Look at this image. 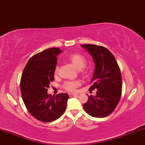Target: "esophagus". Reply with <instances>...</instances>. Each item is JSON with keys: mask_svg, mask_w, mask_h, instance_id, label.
<instances>
[{"mask_svg": "<svg viewBox=\"0 0 145 145\" xmlns=\"http://www.w3.org/2000/svg\"><path fill=\"white\" fill-rule=\"evenodd\" d=\"M78 94H77V93H69V96L71 97V96H78Z\"/></svg>", "mask_w": 145, "mask_h": 145, "instance_id": "obj_1", "label": "esophagus"}]
</instances>
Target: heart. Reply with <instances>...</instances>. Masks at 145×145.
<instances>
[{
  "mask_svg": "<svg viewBox=\"0 0 145 145\" xmlns=\"http://www.w3.org/2000/svg\"><path fill=\"white\" fill-rule=\"evenodd\" d=\"M67 59L78 70H81L82 69H83L86 64V58L80 54H73L69 55ZM58 70H59V67L56 66L55 73L57 74ZM80 85V83L79 82H67L65 84L64 86H65V88L68 91H74Z\"/></svg>",
  "mask_w": 145,
  "mask_h": 145,
  "instance_id": "b5f03b06",
  "label": "heart"
}]
</instances>
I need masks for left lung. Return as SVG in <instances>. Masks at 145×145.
<instances>
[{
  "label": "left lung",
  "mask_w": 145,
  "mask_h": 145,
  "mask_svg": "<svg viewBox=\"0 0 145 145\" xmlns=\"http://www.w3.org/2000/svg\"><path fill=\"white\" fill-rule=\"evenodd\" d=\"M88 51L95 64L89 89H96V96H88L83 104L89 115L103 118L116 108L122 94V76L114 56L108 49L96 45H81Z\"/></svg>",
  "instance_id": "8db88e82"
}]
</instances>
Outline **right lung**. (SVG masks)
<instances>
[{
  "mask_svg": "<svg viewBox=\"0 0 145 145\" xmlns=\"http://www.w3.org/2000/svg\"><path fill=\"white\" fill-rule=\"evenodd\" d=\"M62 52L57 47L45 49L30 58L21 80V92L29 113L41 122L59 118L65 110L69 96L67 94L51 96L47 93L54 80L57 56Z\"/></svg>",
  "mask_w": 145,
  "mask_h": 145,
  "instance_id": "right-lung-1",
  "label": "right lung"
}]
</instances>
